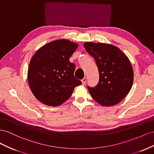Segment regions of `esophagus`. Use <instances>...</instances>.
<instances>
[{
  "label": "esophagus",
  "instance_id": "34e87169",
  "mask_svg": "<svg viewBox=\"0 0 154 154\" xmlns=\"http://www.w3.org/2000/svg\"><path fill=\"white\" fill-rule=\"evenodd\" d=\"M86 81H87V79H86V77H84V78H83L81 80V81H82V85H85L86 84Z\"/></svg>",
  "mask_w": 154,
  "mask_h": 154
}]
</instances>
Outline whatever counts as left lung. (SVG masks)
I'll return each instance as SVG.
<instances>
[{"instance_id": "obj_1", "label": "left lung", "mask_w": 154, "mask_h": 154, "mask_svg": "<svg viewBox=\"0 0 154 154\" xmlns=\"http://www.w3.org/2000/svg\"><path fill=\"white\" fill-rule=\"evenodd\" d=\"M84 47L94 58L99 73L97 85L88 86L92 98L104 106L118 104L133 85L134 71L128 57L109 44L86 42Z\"/></svg>"}]
</instances>
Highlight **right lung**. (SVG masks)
Here are the masks:
<instances>
[{
  "instance_id": "obj_1",
  "label": "right lung",
  "mask_w": 154,
  "mask_h": 154,
  "mask_svg": "<svg viewBox=\"0 0 154 154\" xmlns=\"http://www.w3.org/2000/svg\"><path fill=\"white\" fill-rule=\"evenodd\" d=\"M77 43L59 39L38 49L29 64L28 80L37 99L48 106H57L69 98L75 87L82 84L74 77L75 65L70 57Z\"/></svg>"
}]
</instances>
